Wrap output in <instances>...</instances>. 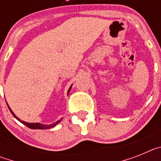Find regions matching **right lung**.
Returning <instances> with one entry per match:
<instances>
[{
    "mask_svg": "<svg viewBox=\"0 0 161 161\" xmlns=\"http://www.w3.org/2000/svg\"><path fill=\"white\" fill-rule=\"evenodd\" d=\"M72 85H71L70 87H69V89H68V93H69V92H70L71 89H72ZM6 103H7V102H6ZM7 106H8V109H9V111L11 112V114H12L13 116H14V117L15 118V119H18V120L19 121L20 123H22V124L25 125V126H27V127H29V128H31V129H41V130H43V129L52 128V127H55V126H56V125H57L58 123H60L61 120L63 119V118H61V119H59V120L56 121L55 123H52V124H49V125H47V124H42V123H26V122H25V121L21 120V119H19V118L17 117L16 114H14V112H13V110H12V109H11V108L9 107V106H8V103H7Z\"/></svg>",
    "mask_w": 161,
    "mask_h": 161,
    "instance_id": "obj_1",
    "label": "right lung"
}]
</instances>
